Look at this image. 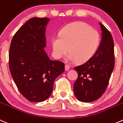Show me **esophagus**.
I'll return each mask as SVG.
<instances>
[{"mask_svg":"<svg viewBox=\"0 0 123 123\" xmlns=\"http://www.w3.org/2000/svg\"><path fill=\"white\" fill-rule=\"evenodd\" d=\"M69 69H70V67H69L67 64H65V71H68Z\"/></svg>","mask_w":123,"mask_h":123,"instance_id":"34e87169","label":"esophagus"}]
</instances>
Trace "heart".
<instances>
[{
	"instance_id": "1",
	"label": "heart",
	"mask_w": 123,
	"mask_h": 123,
	"mask_svg": "<svg viewBox=\"0 0 123 123\" xmlns=\"http://www.w3.org/2000/svg\"><path fill=\"white\" fill-rule=\"evenodd\" d=\"M100 42V35L96 29L85 23L74 22L62 29L59 35L52 38L53 54L56 58L61 59L68 50L67 60L85 62L93 56Z\"/></svg>"
}]
</instances>
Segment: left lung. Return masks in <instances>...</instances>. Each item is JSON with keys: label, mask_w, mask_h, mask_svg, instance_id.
<instances>
[{"label": "left lung", "mask_w": 123, "mask_h": 123, "mask_svg": "<svg viewBox=\"0 0 123 123\" xmlns=\"http://www.w3.org/2000/svg\"><path fill=\"white\" fill-rule=\"evenodd\" d=\"M102 40L94 56L74 68L78 77L74 84V93L82 102L99 98L106 89L115 64L114 40L110 32L99 22Z\"/></svg>", "instance_id": "1"}]
</instances>
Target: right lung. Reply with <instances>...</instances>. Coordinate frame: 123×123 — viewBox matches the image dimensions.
Segmentation results:
<instances>
[{
    "instance_id": "add662e5",
    "label": "right lung",
    "mask_w": 123,
    "mask_h": 123,
    "mask_svg": "<svg viewBox=\"0 0 123 123\" xmlns=\"http://www.w3.org/2000/svg\"><path fill=\"white\" fill-rule=\"evenodd\" d=\"M52 20L33 17L13 37L9 53L12 77L21 94L29 101L47 100L55 80L64 71V64L51 60L46 53V27Z\"/></svg>"
}]
</instances>
